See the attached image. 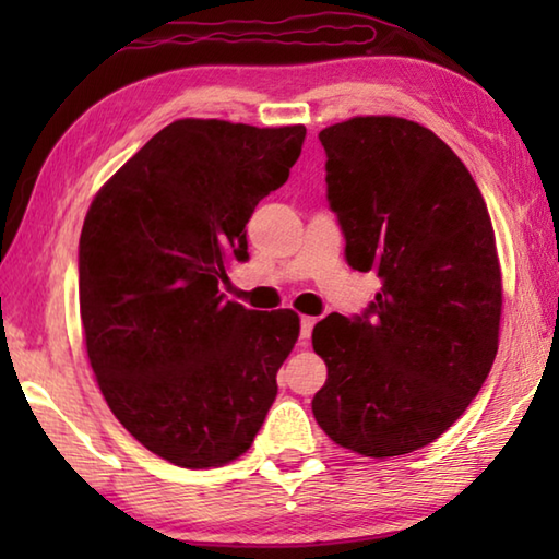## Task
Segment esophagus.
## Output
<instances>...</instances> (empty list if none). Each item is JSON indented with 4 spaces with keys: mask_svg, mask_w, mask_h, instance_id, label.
<instances>
[{
    "mask_svg": "<svg viewBox=\"0 0 559 559\" xmlns=\"http://www.w3.org/2000/svg\"><path fill=\"white\" fill-rule=\"evenodd\" d=\"M316 323H318V320H316V318H310V316H302V318H300V345H302V347L308 345L310 333H313Z\"/></svg>",
    "mask_w": 559,
    "mask_h": 559,
    "instance_id": "obj_1",
    "label": "esophagus"
}]
</instances>
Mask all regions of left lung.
Returning <instances> with one entry per match:
<instances>
[{
    "mask_svg": "<svg viewBox=\"0 0 559 559\" xmlns=\"http://www.w3.org/2000/svg\"><path fill=\"white\" fill-rule=\"evenodd\" d=\"M328 204L355 271L382 290L359 316L313 328L328 382L313 414L362 456L439 439L480 392L503 308L496 236L480 189L419 122L367 116L320 130Z\"/></svg>",
    "mask_w": 559,
    "mask_h": 559,
    "instance_id": "left-lung-1",
    "label": "left lung"
}]
</instances>
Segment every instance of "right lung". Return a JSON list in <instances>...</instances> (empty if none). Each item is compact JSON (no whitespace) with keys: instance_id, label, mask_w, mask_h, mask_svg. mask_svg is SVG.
<instances>
[{"instance_id":"right-lung-1","label":"right lung","mask_w":559,"mask_h":559,"mask_svg":"<svg viewBox=\"0 0 559 559\" xmlns=\"http://www.w3.org/2000/svg\"><path fill=\"white\" fill-rule=\"evenodd\" d=\"M306 128L175 120L112 175L79 241L86 349L116 419L182 468L251 447L300 333L293 310L224 298L246 224L286 182Z\"/></svg>"}]
</instances>
